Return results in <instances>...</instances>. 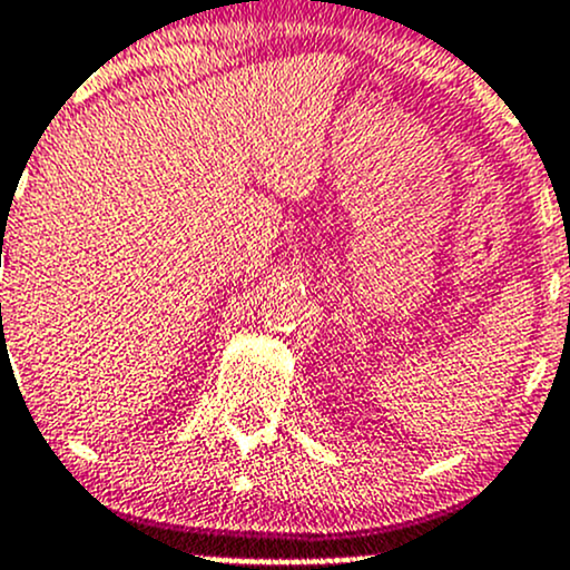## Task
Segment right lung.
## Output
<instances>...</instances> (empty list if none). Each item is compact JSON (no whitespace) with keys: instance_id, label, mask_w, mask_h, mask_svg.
<instances>
[{"instance_id":"obj_1","label":"right lung","mask_w":570,"mask_h":570,"mask_svg":"<svg viewBox=\"0 0 570 570\" xmlns=\"http://www.w3.org/2000/svg\"><path fill=\"white\" fill-rule=\"evenodd\" d=\"M4 243V240H2ZM0 265H2V252H0ZM0 308H2V305H0Z\"/></svg>"}]
</instances>
